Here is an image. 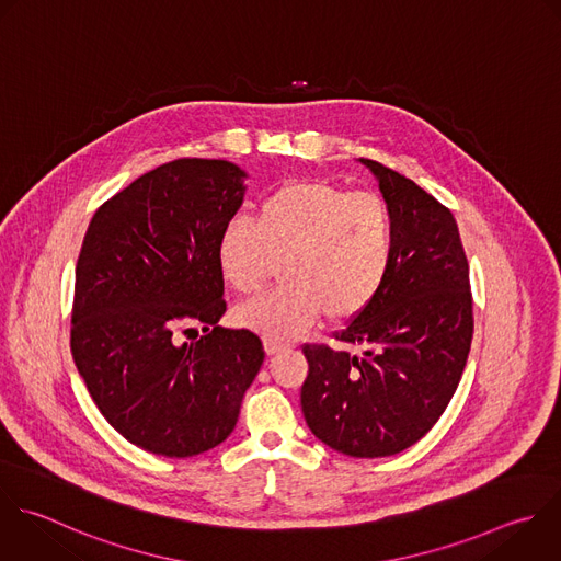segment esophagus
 I'll return each instance as SVG.
<instances>
[{
    "label": "esophagus",
    "instance_id": "obj_1",
    "mask_svg": "<svg viewBox=\"0 0 561 561\" xmlns=\"http://www.w3.org/2000/svg\"><path fill=\"white\" fill-rule=\"evenodd\" d=\"M263 346H265V353H267V355H276V353H280V351L287 348L285 342L274 340V337H265V340H263Z\"/></svg>",
    "mask_w": 561,
    "mask_h": 561
}]
</instances>
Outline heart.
<instances>
[{
	"mask_svg": "<svg viewBox=\"0 0 561 561\" xmlns=\"http://www.w3.org/2000/svg\"><path fill=\"white\" fill-rule=\"evenodd\" d=\"M392 217L373 193L327 180H294L272 191L256 224L230 221L217 243L224 280L237 294L267 285L283 261V285L234 309L241 327L274 340L302 333L320 313L340 322L379 294L392 263Z\"/></svg>",
	"mask_w": 561,
	"mask_h": 561,
	"instance_id": "heart-1",
	"label": "heart"
}]
</instances>
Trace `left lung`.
<instances>
[{
  "label": "left lung",
  "mask_w": 561,
  "mask_h": 561,
  "mask_svg": "<svg viewBox=\"0 0 561 561\" xmlns=\"http://www.w3.org/2000/svg\"><path fill=\"white\" fill-rule=\"evenodd\" d=\"M359 162L392 217V263L373 302L337 333L353 353L302 348L309 375L300 405L324 445L381 458L414 445L445 412L467 364L473 318L451 213L397 171Z\"/></svg>",
  "instance_id": "8db88e82"
}]
</instances>
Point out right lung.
I'll return each mask as SVG.
<instances>
[{
  "mask_svg": "<svg viewBox=\"0 0 561 561\" xmlns=\"http://www.w3.org/2000/svg\"><path fill=\"white\" fill-rule=\"evenodd\" d=\"M245 180L228 160L162 164L105 202L83 239L75 364L110 425L158 456L224 443L265 357L252 331L217 327L226 313L217 243ZM188 321L205 335L180 343L176 327Z\"/></svg>",
  "mask_w": 561,
  "mask_h": 561,
  "instance_id": "right-lung-1",
  "label": "right lung"
}]
</instances>
